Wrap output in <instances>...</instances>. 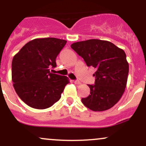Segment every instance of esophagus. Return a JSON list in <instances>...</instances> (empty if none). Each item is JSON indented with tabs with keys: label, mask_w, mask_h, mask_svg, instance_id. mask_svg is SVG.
Here are the masks:
<instances>
[{
	"label": "esophagus",
	"mask_w": 146,
	"mask_h": 146,
	"mask_svg": "<svg viewBox=\"0 0 146 146\" xmlns=\"http://www.w3.org/2000/svg\"><path fill=\"white\" fill-rule=\"evenodd\" d=\"M73 82H74L75 84H80V81H79V80H74V81H73Z\"/></svg>",
	"instance_id": "34e87169"
}]
</instances>
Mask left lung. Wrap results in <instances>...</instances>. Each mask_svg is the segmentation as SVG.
Masks as SVG:
<instances>
[{
  "label": "left lung",
  "instance_id": "1",
  "mask_svg": "<svg viewBox=\"0 0 146 146\" xmlns=\"http://www.w3.org/2000/svg\"><path fill=\"white\" fill-rule=\"evenodd\" d=\"M71 46L87 66L96 69L95 84H88L90 95L82 102L93 111L110 109L121 99L126 86L129 65L124 51L98 39L78 42Z\"/></svg>",
  "mask_w": 146,
  "mask_h": 146
}]
</instances>
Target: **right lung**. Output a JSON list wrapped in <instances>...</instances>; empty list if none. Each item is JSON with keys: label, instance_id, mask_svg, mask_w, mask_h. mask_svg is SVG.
Segmentation results:
<instances>
[{"label": "right lung", "instance_id": "add662e5", "mask_svg": "<svg viewBox=\"0 0 146 146\" xmlns=\"http://www.w3.org/2000/svg\"><path fill=\"white\" fill-rule=\"evenodd\" d=\"M56 38H37L27 43L15 55L11 64L13 86L26 104L36 109L51 107L61 98L66 76L51 72L56 59L66 44Z\"/></svg>", "mask_w": 146, "mask_h": 146}]
</instances>
